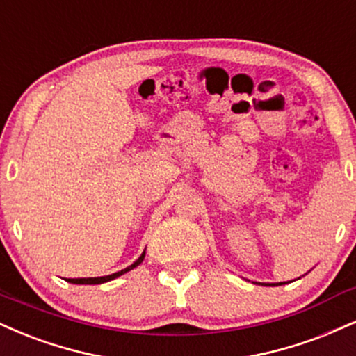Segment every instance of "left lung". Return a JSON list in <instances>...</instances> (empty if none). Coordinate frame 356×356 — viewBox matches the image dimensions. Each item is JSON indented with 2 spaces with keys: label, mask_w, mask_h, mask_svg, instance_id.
I'll list each match as a JSON object with an SVG mask.
<instances>
[{
  "label": "left lung",
  "mask_w": 356,
  "mask_h": 356,
  "mask_svg": "<svg viewBox=\"0 0 356 356\" xmlns=\"http://www.w3.org/2000/svg\"><path fill=\"white\" fill-rule=\"evenodd\" d=\"M273 285H282V284H273Z\"/></svg>",
  "instance_id": "1"
}]
</instances>
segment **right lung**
<instances>
[{
	"instance_id": "add662e5",
	"label": "right lung",
	"mask_w": 356,
	"mask_h": 356,
	"mask_svg": "<svg viewBox=\"0 0 356 356\" xmlns=\"http://www.w3.org/2000/svg\"><path fill=\"white\" fill-rule=\"evenodd\" d=\"M144 255H145V252H143V255H140L139 259H137L134 264L129 265V267H127V268H124V270H121V272L111 273V275H106V277H94V278H67V282H70V284H78V285H96V284H104V282L113 280V278L119 277V275H122V273L129 272V270H132V268H134V267H137V265H139V264L143 262V260H144Z\"/></svg>"
}]
</instances>
